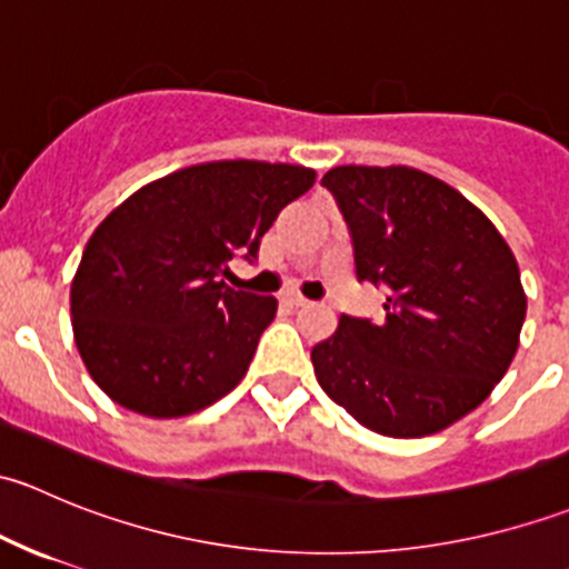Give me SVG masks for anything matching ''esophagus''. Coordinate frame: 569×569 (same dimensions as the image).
<instances>
[{
    "label": "esophagus",
    "instance_id": "obj_1",
    "mask_svg": "<svg viewBox=\"0 0 569 569\" xmlns=\"http://www.w3.org/2000/svg\"><path fill=\"white\" fill-rule=\"evenodd\" d=\"M283 300L289 302V306H295V308H302V306H308V302H311V300H308V297H302L300 291H286Z\"/></svg>",
    "mask_w": 569,
    "mask_h": 569
}]
</instances>
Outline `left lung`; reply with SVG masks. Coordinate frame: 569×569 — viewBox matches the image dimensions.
Wrapping results in <instances>:
<instances>
[{"label": "left lung", "mask_w": 569, "mask_h": 569, "mask_svg": "<svg viewBox=\"0 0 569 569\" xmlns=\"http://www.w3.org/2000/svg\"><path fill=\"white\" fill-rule=\"evenodd\" d=\"M336 194L360 280L386 283V321L341 317L313 347L321 391L366 429L423 438L481 405L526 319L515 252L462 192L423 170L341 164Z\"/></svg>", "instance_id": "obj_1"}]
</instances>
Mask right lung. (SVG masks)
Segmentation results:
<instances>
[{"mask_svg":"<svg viewBox=\"0 0 569 569\" xmlns=\"http://www.w3.org/2000/svg\"><path fill=\"white\" fill-rule=\"evenodd\" d=\"M317 170L256 159L189 164L114 206L71 280L82 363L114 405L183 418L242 382L274 297L226 286L237 252L256 256L280 209Z\"/></svg>","mask_w":569,"mask_h":569,"instance_id":"obj_1","label":"right lung"}]
</instances>
